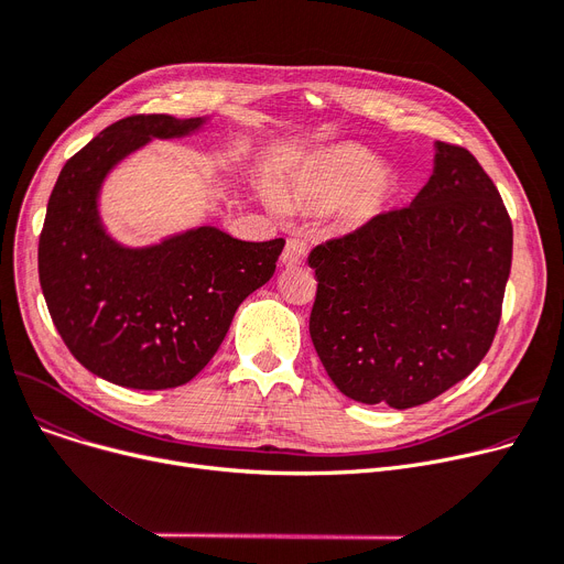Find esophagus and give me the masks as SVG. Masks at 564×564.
<instances>
[{
    "instance_id": "1",
    "label": "esophagus",
    "mask_w": 564,
    "mask_h": 564,
    "mask_svg": "<svg viewBox=\"0 0 564 564\" xmlns=\"http://www.w3.org/2000/svg\"><path fill=\"white\" fill-rule=\"evenodd\" d=\"M306 253H308V249H306L304 242L288 240V245H285L283 253H281V260H283L285 267H297V264H302L306 260Z\"/></svg>"
}]
</instances>
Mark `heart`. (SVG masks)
Masks as SVG:
<instances>
[{"label": "heart", "instance_id": "b5f03b06", "mask_svg": "<svg viewBox=\"0 0 564 564\" xmlns=\"http://www.w3.org/2000/svg\"><path fill=\"white\" fill-rule=\"evenodd\" d=\"M395 192L393 173L368 148L336 143L311 155L290 183V194L313 207L338 205L340 221L359 228L375 219ZM272 205L281 207L279 198Z\"/></svg>", "mask_w": 564, "mask_h": 564}]
</instances>
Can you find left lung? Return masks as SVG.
<instances>
[{
	"label": "left lung",
	"mask_w": 564,
	"mask_h": 564,
	"mask_svg": "<svg viewBox=\"0 0 564 564\" xmlns=\"http://www.w3.org/2000/svg\"><path fill=\"white\" fill-rule=\"evenodd\" d=\"M308 332L338 391L419 406L489 351L512 267V221L466 148L436 141L434 173L400 210L317 245Z\"/></svg>",
	"instance_id": "1"
}]
</instances>
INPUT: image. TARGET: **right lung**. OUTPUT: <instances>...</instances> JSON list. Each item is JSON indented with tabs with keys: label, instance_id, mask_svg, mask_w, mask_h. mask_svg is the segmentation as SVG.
<instances>
[{
	"label": "right lung",
	"instance_id": "right-lung-1",
	"mask_svg": "<svg viewBox=\"0 0 564 564\" xmlns=\"http://www.w3.org/2000/svg\"><path fill=\"white\" fill-rule=\"evenodd\" d=\"M203 118L128 116L75 153L56 177L39 240V279L58 336L94 375L126 389L183 387L215 357L232 315L272 279L285 240L242 242L200 226L128 249L105 232L107 173L151 139L185 137Z\"/></svg>",
	"mask_w": 564,
	"mask_h": 564
}]
</instances>
